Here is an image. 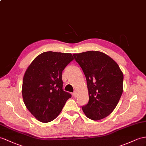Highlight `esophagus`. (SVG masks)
<instances>
[{
  "mask_svg": "<svg viewBox=\"0 0 146 146\" xmlns=\"http://www.w3.org/2000/svg\"><path fill=\"white\" fill-rule=\"evenodd\" d=\"M73 96H74V97H77V92H74V93H73Z\"/></svg>",
  "mask_w": 146,
  "mask_h": 146,
  "instance_id": "1",
  "label": "esophagus"
}]
</instances>
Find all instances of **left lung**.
I'll return each mask as SVG.
<instances>
[{"instance_id":"8db88e82","label":"left lung","mask_w":146,"mask_h":146,"mask_svg":"<svg viewBox=\"0 0 146 146\" xmlns=\"http://www.w3.org/2000/svg\"><path fill=\"white\" fill-rule=\"evenodd\" d=\"M86 77L89 100L82 106L85 115L95 121L114 110L123 94V74L114 60L100 51L74 54Z\"/></svg>"}]
</instances>
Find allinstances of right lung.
I'll use <instances>...</instances> for the list:
<instances>
[{"instance_id":"add662e5","label":"right lung","mask_w":146,"mask_h":146,"mask_svg":"<svg viewBox=\"0 0 146 146\" xmlns=\"http://www.w3.org/2000/svg\"><path fill=\"white\" fill-rule=\"evenodd\" d=\"M73 59L70 53L44 52L33 60L25 73L24 104L40 121L54 120L72 97L63 90L62 72Z\"/></svg>"}]
</instances>
